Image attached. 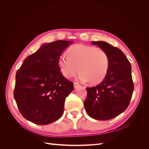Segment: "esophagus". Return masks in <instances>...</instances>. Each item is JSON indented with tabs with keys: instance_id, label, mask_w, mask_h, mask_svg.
Listing matches in <instances>:
<instances>
[{
	"instance_id": "34e87169",
	"label": "esophagus",
	"mask_w": 149,
	"mask_h": 149,
	"mask_svg": "<svg viewBox=\"0 0 149 149\" xmlns=\"http://www.w3.org/2000/svg\"><path fill=\"white\" fill-rule=\"evenodd\" d=\"M79 86H80V85H79V84H78V83H76V82H74V87L75 88L79 87Z\"/></svg>"
}]
</instances>
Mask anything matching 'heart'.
<instances>
[{
	"label": "heart",
	"mask_w": 149,
	"mask_h": 149,
	"mask_svg": "<svg viewBox=\"0 0 149 149\" xmlns=\"http://www.w3.org/2000/svg\"><path fill=\"white\" fill-rule=\"evenodd\" d=\"M68 55H61L58 65L65 78H70L81 72L79 79L92 84L100 83L109 70V58L101 48L84 44H76L68 49ZM79 68H78V67Z\"/></svg>",
	"instance_id": "obj_1"
}]
</instances>
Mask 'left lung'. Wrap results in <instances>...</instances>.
<instances>
[{"label": "left lung", "instance_id": "8db88e82", "mask_svg": "<svg viewBox=\"0 0 149 149\" xmlns=\"http://www.w3.org/2000/svg\"><path fill=\"white\" fill-rule=\"evenodd\" d=\"M105 50L109 58V67L102 81L96 86L86 88L85 110L91 118L109 120L127 109L134 91L131 66L118 48L105 42H92Z\"/></svg>", "mask_w": 149, "mask_h": 149}]
</instances>
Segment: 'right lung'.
Returning a JSON list of instances; mask_svg holds the SVG:
<instances>
[{
  "mask_svg": "<svg viewBox=\"0 0 149 149\" xmlns=\"http://www.w3.org/2000/svg\"><path fill=\"white\" fill-rule=\"evenodd\" d=\"M71 43L43 44L18 70L13 96L21 114L31 123L49 124L63 114L66 97L74 86L60 72L58 59Z\"/></svg>",
  "mask_w": 149,
  "mask_h": 149,
  "instance_id": "right-lung-1",
  "label": "right lung"
}]
</instances>
